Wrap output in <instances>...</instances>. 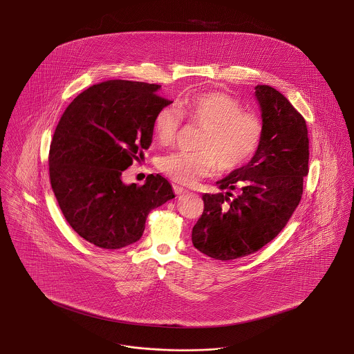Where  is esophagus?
<instances>
[{
  "label": "esophagus",
  "mask_w": 354,
  "mask_h": 354,
  "mask_svg": "<svg viewBox=\"0 0 354 354\" xmlns=\"http://www.w3.org/2000/svg\"><path fill=\"white\" fill-rule=\"evenodd\" d=\"M172 188H174V192H175V195L176 196H182L188 192L187 189H184L183 187L176 185V184H174V185H172Z\"/></svg>",
  "instance_id": "esophagus-1"
}]
</instances>
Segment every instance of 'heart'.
Segmentation results:
<instances>
[{
	"label": "heart",
	"mask_w": 354,
	"mask_h": 354,
	"mask_svg": "<svg viewBox=\"0 0 354 354\" xmlns=\"http://www.w3.org/2000/svg\"><path fill=\"white\" fill-rule=\"evenodd\" d=\"M175 106L160 107L153 118V132L162 145H171L179 133L183 115L188 124L203 128L196 153L175 151L159 159V170L172 180L195 183L220 167L232 172L245 166L257 154L263 138V122L243 111L242 102L222 91L184 97Z\"/></svg>",
	"instance_id": "obj_1"
}]
</instances>
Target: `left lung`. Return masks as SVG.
<instances>
[{
    "label": "left lung",
    "instance_id": "1",
    "mask_svg": "<svg viewBox=\"0 0 354 354\" xmlns=\"http://www.w3.org/2000/svg\"><path fill=\"white\" fill-rule=\"evenodd\" d=\"M255 97L264 128L257 154L216 183L221 192L203 195L204 212L192 229L196 248L217 260L251 255L274 239L298 207L308 174L304 116L270 86L257 85Z\"/></svg>",
    "mask_w": 354,
    "mask_h": 354
}]
</instances>
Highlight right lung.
<instances>
[{
	"instance_id": "right-lung-1",
	"label": "right lung",
	"mask_w": 354,
	"mask_h": 354,
	"mask_svg": "<svg viewBox=\"0 0 354 354\" xmlns=\"http://www.w3.org/2000/svg\"><path fill=\"white\" fill-rule=\"evenodd\" d=\"M156 84L106 81L81 93L64 111L49 147V179L62 214L85 241L106 250L137 242L147 214L174 198L167 179L147 175L122 183L153 138V118L169 106Z\"/></svg>"
}]
</instances>
